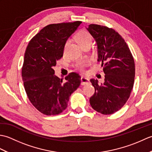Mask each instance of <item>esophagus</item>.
Returning <instances> with one entry per match:
<instances>
[{
    "label": "esophagus",
    "mask_w": 152,
    "mask_h": 152,
    "mask_svg": "<svg viewBox=\"0 0 152 152\" xmlns=\"http://www.w3.org/2000/svg\"><path fill=\"white\" fill-rule=\"evenodd\" d=\"M89 83V80L86 77H82L81 78V85L85 86L86 84H88Z\"/></svg>",
    "instance_id": "1"
}]
</instances>
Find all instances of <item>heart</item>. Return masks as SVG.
Wrapping results in <instances>:
<instances>
[{"label":"heart","instance_id":"obj_1","mask_svg":"<svg viewBox=\"0 0 152 152\" xmlns=\"http://www.w3.org/2000/svg\"><path fill=\"white\" fill-rule=\"evenodd\" d=\"M76 40L78 42L79 45L81 46L82 48L85 47L86 46H88V45H91L92 43L93 38L91 35L90 34L88 31H82L79 32V33L76 35ZM69 43V40H67L64 45V48H66L68 44ZM91 62L89 60H86L84 61H82V62H80L76 64V67L77 69L79 70L80 71H82L83 72L85 70V68L86 66H89Z\"/></svg>","mask_w":152,"mask_h":152}]
</instances>
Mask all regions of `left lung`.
<instances>
[{"label":"left lung","instance_id":"1","mask_svg":"<svg viewBox=\"0 0 152 152\" xmlns=\"http://www.w3.org/2000/svg\"><path fill=\"white\" fill-rule=\"evenodd\" d=\"M87 29L96 41L97 61L105 74L104 82L101 85L97 80H90L95 90L90 104L102 114H114L127 101L133 88V57L124 38L113 28L91 24Z\"/></svg>","mask_w":152,"mask_h":152}]
</instances>
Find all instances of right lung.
Returning <instances> with one entry per match:
<instances>
[{"mask_svg":"<svg viewBox=\"0 0 152 152\" xmlns=\"http://www.w3.org/2000/svg\"><path fill=\"white\" fill-rule=\"evenodd\" d=\"M81 21L47 25L32 38L25 50L22 79L27 96L38 111L59 114L67 107L71 94L78 88L81 77L75 72L66 82L55 75L53 67L63 56L64 45Z\"/></svg>","mask_w":152,"mask_h":152,"instance_id":"add662e5","label":"right lung"}]
</instances>
